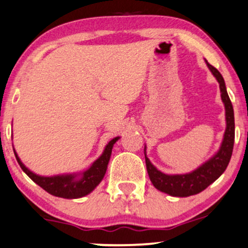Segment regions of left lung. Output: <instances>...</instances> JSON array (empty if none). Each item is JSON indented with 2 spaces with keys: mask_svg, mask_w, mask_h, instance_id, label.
Masks as SVG:
<instances>
[{
  "mask_svg": "<svg viewBox=\"0 0 248 248\" xmlns=\"http://www.w3.org/2000/svg\"><path fill=\"white\" fill-rule=\"evenodd\" d=\"M210 71L214 77L217 79L219 84V90H221V97L225 107V121H227V129H225L224 137L218 152L212 158L204 162L202 166L198 169L185 175H166L157 170L146 156V147H145V158L146 167H147V172L151 179L152 184L157 188L158 191L164 192V193L171 195V197H189L202 192L207 188L212 183L215 182L219 176L227 169L229 162H230L232 151H233L234 142V114L233 107L228 95L227 87H225L224 79L218 70L214 68L213 65L207 62Z\"/></svg>",
  "mask_w": 248,
  "mask_h": 248,
  "instance_id": "8db88e82",
  "label": "left lung"
}]
</instances>
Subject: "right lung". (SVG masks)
Wrapping results in <instances>:
<instances>
[{
    "label": "right lung",
    "mask_w": 248,
    "mask_h": 248,
    "mask_svg": "<svg viewBox=\"0 0 248 248\" xmlns=\"http://www.w3.org/2000/svg\"><path fill=\"white\" fill-rule=\"evenodd\" d=\"M118 139L119 137H116V138L110 140L108 145L106 146L102 155L96 161H94L93 164L86 171L81 173H66V175H57L50 177L39 176L32 172L30 169H27L23 164V162L20 161V158L18 157L15 149L14 152L21 170L35 184H38L40 187H42L45 191H47L51 195H55V197L64 199H77L90 194L100 184L101 180L103 179V177L106 175L107 168H108L110 156H111L112 147H114L115 142Z\"/></svg>",
    "instance_id": "1"
}]
</instances>
